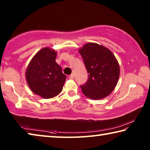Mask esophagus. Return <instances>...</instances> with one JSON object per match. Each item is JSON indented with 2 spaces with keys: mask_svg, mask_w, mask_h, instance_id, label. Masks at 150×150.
Returning a JSON list of instances; mask_svg holds the SVG:
<instances>
[{
  "mask_svg": "<svg viewBox=\"0 0 150 150\" xmlns=\"http://www.w3.org/2000/svg\"><path fill=\"white\" fill-rule=\"evenodd\" d=\"M69 79H74V76H73V74L70 75L69 76Z\"/></svg>",
  "mask_w": 150,
  "mask_h": 150,
  "instance_id": "esophagus-1",
  "label": "esophagus"
}]
</instances>
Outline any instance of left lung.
<instances>
[{
	"label": "left lung",
	"mask_w": 150,
	"mask_h": 150,
	"mask_svg": "<svg viewBox=\"0 0 150 150\" xmlns=\"http://www.w3.org/2000/svg\"><path fill=\"white\" fill-rule=\"evenodd\" d=\"M88 72V79L81 85L82 92L91 99H102L117 85L120 66L112 52L103 45L87 43L79 50Z\"/></svg>",
	"instance_id": "1"
}]
</instances>
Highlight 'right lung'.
<instances>
[{
    "label": "right lung",
    "mask_w": 150,
    "mask_h": 150,
    "mask_svg": "<svg viewBox=\"0 0 150 150\" xmlns=\"http://www.w3.org/2000/svg\"><path fill=\"white\" fill-rule=\"evenodd\" d=\"M57 52L44 47L36 53L26 71V79L33 93L44 98H51L62 92L66 75L55 62Z\"/></svg>",
    "instance_id": "obj_1"
}]
</instances>
